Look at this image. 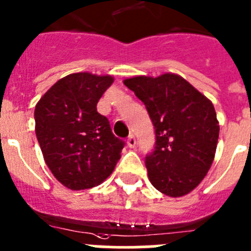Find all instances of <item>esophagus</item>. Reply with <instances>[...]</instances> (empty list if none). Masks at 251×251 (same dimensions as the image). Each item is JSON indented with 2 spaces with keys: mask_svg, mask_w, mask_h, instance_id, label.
Returning a JSON list of instances; mask_svg holds the SVG:
<instances>
[{
  "mask_svg": "<svg viewBox=\"0 0 251 251\" xmlns=\"http://www.w3.org/2000/svg\"><path fill=\"white\" fill-rule=\"evenodd\" d=\"M127 145H128V148H131V149H134L135 146H136V139H135L134 135H130V136H128Z\"/></svg>",
  "mask_w": 251,
  "mask_h": 251,
  "instance_id": "esophagus-1",
  "label": "esophagus"
}]
</instances>
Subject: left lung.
I'll return each mask as SVG.
<instances>
[{"label":"left lung","instance_id":"left-lung-1","mask_svg":"<svg viewBox=\"0 0 251 251\" xmlns=\"http://www.w3.org/2000/svg\"><path fill=\"white\" fill-rule=\"evenodd\" d=\"M124 83L144 102L155 126L156 146L145 160L149 180L170 198L186 195L215 157L220 126L213 102L171 72L134 76Z\"/></svg>","mask_w":251,"mask_h":251}]
</instances>
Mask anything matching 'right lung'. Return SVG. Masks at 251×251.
Masks as SVG:
<instances>
[{"label": "right lung", "instance_id": "1", "mask_svg": "<svg viewBox=\"0 0 251 251\" xmlns=\"http://www.w3.org/2000/svg\"><path fill=\"white\" fill-rule=\"evenodd\" d=\"M110 75L76 72L60 78L35 107V131L46 165L70 190L98 186L114 171L124 141L98 112Z\"/></svg>", "mask_w": 251, "mask_h": 251}]
</instances>
